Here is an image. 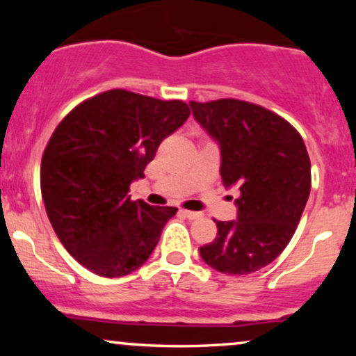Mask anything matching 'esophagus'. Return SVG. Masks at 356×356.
<instances>
[{"label":"esophagus","instance_id":"1","mask_svg":"<svg viewBox=\"0 0 356 356\" xmlns=\"http://www.w3.org/2000/svg\"><path fill=\"white\" fill-rule=\"evenodd\" d=\"M181 214L184 216V218H187L191 220L201 218V212H194V211H187V209H181Z\"/></svg>","mask_w":356,"mask_h":356}]
</instances>
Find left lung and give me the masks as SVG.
Segmentation results:
<instances>
[{"instance_id": "left-lung-1", "label": "left lung", "mask_w": 356, "mask_h": 356, "mask_svg": "<svg viewBox=\"0 0 356 356\" xmlns=\"http://www.w3.org/2000/svg\"><path fill=\"white\" fill-rule=\"evenodd\" d=\"M192 115L220 147V177L238 186V220H216L218 236L199 248L211 268L249 275L288 246L312 187L300 132L271 110L236 99L191 102Z\"/></svg>"}]
</instances>
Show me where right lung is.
<instances>
[{
    "label": "right lung",
    "instance_id": "obj_1",
    "mask_svg": "<svg viewBox=\"0 0 356 356\" xmlns=\"http://www.w3.org/2000/svg\"><path fill=\"white\" fill-rule=\"evenodd\" d=\"M189 113L182 100L113 88L83 100L56 125L40 187L53 231L81 266L118 277L149 259L177 209L130 201L127 192Z\"/></svg>",
    "mask_w": 356,
    "mask_h": 356
}]
</instances>
